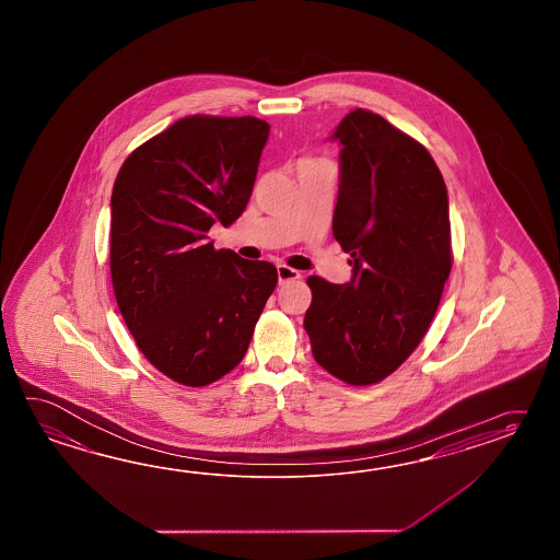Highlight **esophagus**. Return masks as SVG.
<instances>
[{"instance_id":"1","label":"esophagus","mask_w":560,"mask_h":560,"mask_svg":"<svg viewBox=\"0 0 560 560\" xmlns=\"http://www.w3.org/2000/svg\"><path fill=\"white\" fill-rule=\"evenodd\" d=\"M278 280H280V284H284V282H290V280H300L302 275L294 270V268H290V266H285V264H278Z\"/></svg>"}]
</instances>
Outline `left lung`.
Segmentation results:
<instances>
[{"label":"left lung","mask_w":560,"mask_h":560,"mask_svg":"<svg viewBox=\"0 0 560 560\" xmlns=\"http://www.w3.org/2000/svg\"><path fill=\"white\" fill-rule=\"evenodd\" d=\"M340 190L334 238L352 256V280L310 276L304 316L312 354L350 386L390 376L422 342L453 268L448 196L429 150L357 107L334 131Z\"/></svg>","instance_id":"1"}]
</instances>
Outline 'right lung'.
Returning a JSON list of instances; mask_svg holds the SVG:
<instances>
[{
    "mask_svg": "<svg viewBox=\"0 0 560 560\" xmlns=\"http://www.w3.org/2000/svg\"><path fill=\"white\" fill-rule=\"evenodd\" d=\"M270 126L254 116H186L121 164L112 191L109 272L119 312L150 364L200 388L236 369L275 292V264L215 250L236 222Z\"/></svg>",
    "mask_w": 560,
    "mask_h": 560,
    "instance_id": "add662e5",
    "label": "right lung"
}]
</instances>
